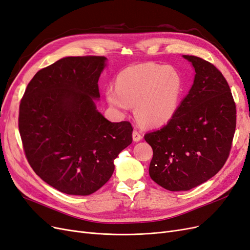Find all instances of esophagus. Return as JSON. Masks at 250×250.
Wrapping results in <instances>:
<instances>
[{"label":"esophagus","instance_id":"esophagus-1","mask_svg":"<svg viewBox=\"0 0 250 250\" xmlns=\"http://www.w3.org/2000/svg\"><path fill=\"white\" fill-rule=\"evenodd\" d=\"M132 139H133L134 142H140L143 139V135H142V133L140 131L133 130V132H132Z\"/></svg>","mask_w":250,"mask_h":250}]
</instances>
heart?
Masks as SVG:
<instances>
[{"mask_svg": "<svg viewBox=\"0 0 250 250\" xmlns=\"http://www.w3.org/2000/svg\"><path fill=\"white\" fill-rule=\"evenodd\" d=\"M183 92L182 75L176 68L145 63L120 72L116 88H107L105 96L116 109L127 111L135 105V116L142 123L161 127L176 116Z\"/></svg>", "mask_w": 250, "mask_h": 250, "instance_id": "b5f03b06", "label": "heart"}]
</instances>
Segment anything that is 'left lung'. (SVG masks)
Wrapping results in <instances>:
<instances>
[{
	"instance_id": "obj_1",
	"label": "left lung",
	"mask_w": 250,
	"mask_h": 250,
	"mask_svg": "<svg viewBox=\"0 0 250 250\" xmlns=\"http://www.w3.org/2000/svg\"><path fill=\"white\" fill-rule=\"evenodd\" d=\"M195 76L176 116L145 140L153 149L151 179L170 191L189 190L216 175L229 155L236 104L229 85L213 64L183 56Z\"/></svg>"
}]
</instances>
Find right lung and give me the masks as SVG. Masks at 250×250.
<instances>
[{
    "label": "right lung",
    "instance_id": "1",
    "mask_svg": "<svg viewBox=\"0 0 250 250\" xmlns=\"http://www.w3.org/2000/svg\"><path fill=\"white\" fill-rule=\"evenodd\" d=\"M100 56L67 57L39 70L20 105L19 128L34 171L66 194L89 195L104 185L114 160L132 143V126L96 109Z\"/></svg>",
    "mask_w": 250,
    "mask_h": 250
}]
</instances>
